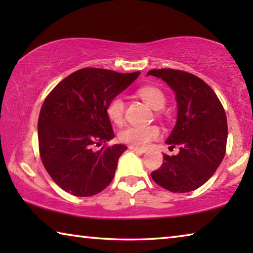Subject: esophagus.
<instances>
[{"instance_id":"obj_1","label":"esophagus","mask_w":253,"mask_h":253,"mask_svg":"<svg viewBox=\"0 0 253 253\" xmlns=\"http://www.w3.org/2000/svg\"><path fill=\"white\" fill-rule=\"evenodd\" d=\"M129 149H130V151H134L136 153H140V154L146 152V149H145V148H138V147H135V146H129Z\"/></svg>"}]
</instances>
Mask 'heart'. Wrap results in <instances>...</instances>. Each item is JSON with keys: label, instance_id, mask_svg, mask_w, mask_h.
<instances>
[{"label": "heart", "instance_id": "b5f03b06", "mask_svg": "<svg viewBox=\"0 0 253 253\" xmlns=\"http://www.w3.org/2000/svg\"><path fill=\"white\" fill-rule=\"evenodd\" d=\"M138 95L142 99L151 106L153 109H161L165 105V97L160 89L152 85L140 88ZM124 110L125 102L121 97H115L107 105V115L111 122L115 124H122L124 121ZM161 135V129L156 125H130L124 128L119 134L122 142L130 146L138 148L146 147L152 140L156 139Z\"/></svg>", "mask_w": 253, "mask_h": 253}]
</instances>
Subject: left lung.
Returning <instances> with one entry per match:
<instances>
[{
    "label": "left lung",
    "mask_w": 253,
    "mask_h": 253,
    "mask_svg": "<svg viewBox=\"0 0 253 253\" xmlns=\"http://www.w3.org/2000/svg\"><path fill=\"white\" fill-rule=\"evenodd\" d=\"M165 81L177 102V119L166 139L179 146L151 174L158 185L174 193L194 191L215 173L225 155L228 125L223 106L208 84L186 71L154 69L147 76Z\"/></svg>",
    "instance_id": "left-lung-1"
}]
</instances>
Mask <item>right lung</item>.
I'll return each instance as SVG.
<instances>
[{"mask_svg": "<svg viewBox=\"0 0 253 253\" xmlns=\"http://www.w3.org/2000/svg\"><path fill=\"white\" fill-rule=\"evenodd\" d=\"M139 74L84 68L68 76L45 98L38 121L41 161L51 178L68 193L91 196L113 181L127 147H93L115 137L107 105Z\"/></svg>", "mask_w": 253, "mask_h": 253, "instance_id": "add662e5", "label": "right lung"}]
</instances>
